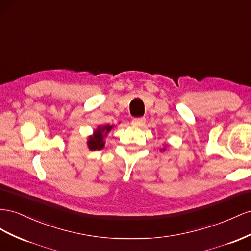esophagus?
<instances>
[{
  "label": "esophagus",
  "mask_w": 251,
  "mask_h": 251,
  "mask_svg": "<svg viewBox=\"0 0 251 251\" xmlns=\"http://www.w3.org/2000/svg\"><path fill=\"white\" fill-rule=\"evenodd\" d=\"M145 122H146L145 118H137V119H133L132 120L131 124L133 126H135V127H143V126H144V124H145Z\"/></svg>",
  "instance_id": "esophagus-1"
}]
</instances>
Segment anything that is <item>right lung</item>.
<instances>
[{"label": "right lung", "mask_w": 251, "mask_h": 251, "mask_svg": "<svg viewBox=\"0 0 251 251\" xmlns=\"http://www.w3.org/2000/svg\"><path fill=\"white\" fill-rule=\"evenodd\" d=\"M112 128V126H109V125H106L104 126L103 128L99 127L98 130L95 131V135L94 137H90L89 141H88V147L91 149V150H100L102 149L104 147V137L107 134V132H109L110 129ZM105 132V134L103 135L102 133Z\"/></svg>", "instance_id": "1"}]
</instances>
